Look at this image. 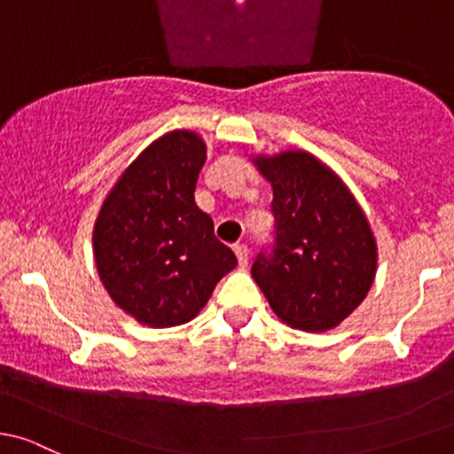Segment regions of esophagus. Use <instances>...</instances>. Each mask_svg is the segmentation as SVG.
I'll return each instance as SVG.
<instances>
[{
  "label": "esophagus",
  "mask_w": 454,
  "mask_h": 454,
  "mask_svg": "<svg viewBox=\"0 0 454 454\" xmlns=\"http://www.w3.org/2000/svg\"><path fill=\"white\" fill-rule=\"evenodd\" d=\"M233 254H236L238 264L247 266V262H249V249H247L245 245H236V247H233Z\"/></svg>",
  "instance_id": "1"
}]
</instances>
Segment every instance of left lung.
<instances>
[{
	"label": "left lung",
	"mask_w": 454,
	"mask_h": 454,
	"mask_svg": "<svg viewBox=\"0 0 454 454\" xmlns=\"http://www.w3.org/2000/svg\"><path fill=\"white\" fill-rule=\"evenodd\" d=\"M254 163L273 188L275 245L251 275L279 321L303 332L336 328L376 278L378 247L365 212L310 153L258 155Z\"/></svg>",
	"instance_id": "obj_1"
}]
</instances>
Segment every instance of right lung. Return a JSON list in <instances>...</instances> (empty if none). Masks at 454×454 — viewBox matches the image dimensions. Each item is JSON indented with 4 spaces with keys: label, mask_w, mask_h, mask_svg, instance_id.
<instances>
[{
    "label": "right lung",
    "mask_w": 454,
    "mask_h": 454,
    "mask_svg": "<svg viewBox=\"0 0 454 454\" xmlns=\"http://www.w3.org/2000/svg\"><path fill=\"white\" fill-rule=\"evenodd\" d=\"M207 157L194 130H170L130 163L93 225V258L106 293L151 328L192 321L238 264L194 200Z\"/></svg>",
    "instance_id": "obj_1"
}]
</instances>
